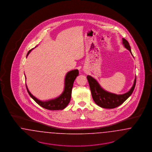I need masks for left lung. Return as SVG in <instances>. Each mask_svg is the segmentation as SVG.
<instances>
[{"label": "left lung", "instance_id": "obj_1", "mask_svg": "<svg viewBox=\"0 0 152 152\" xmlns=\"http://www.w3.org/2000/svg\"><path fill=\"white\" fill-rule=\"evenodd\" d=\"M123 43L124 47L132 53L129 44L124 38H123ZM87 79L89 84L93 99L96 104L101 108L107 109L115 108L121 105L133 93L136 83V78H135L134 84L129 92L123 94H116L104 90L98 82L91 76L88 75Z\"/></svg>", "mask_w": 152, "mask_h": 152}]
</instances>
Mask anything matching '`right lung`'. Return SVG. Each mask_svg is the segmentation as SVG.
<instances>
[{
  "label": "right lung",
  "instance_id": "1",
  "mask_svg": "<svg viewBox=\"0 0 152 152\" xmlns=\"http://www.w3.org/2000/svg\"><path fill=\"white\" fill-rule=\"evenodd\" d=\"M29 50L27 55V56L29 52L32 50ZM79 75V71L77 69L72 70L67 73L65 79V87L63 92L59 97L55 99H52L48 101H42L37 99L32 94L29 92L27 87L26 88L29 96L34 100L37 104L43 107L44 108L48 110H62L65 108L68 105L71 98V93L72 89L73 82L76 77Z\"/></svg>",
  "mask_w": 152,
  "mask_h": 152
}]
</instances>
